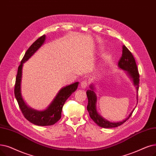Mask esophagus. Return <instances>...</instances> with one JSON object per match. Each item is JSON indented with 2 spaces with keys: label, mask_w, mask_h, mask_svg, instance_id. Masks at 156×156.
Returning a JSON list of instances; mask_svg holds the SVG:
<instances>
[{
  "label": "esophagus",
  "mask_w": 156,
  "mask_h": 156,
  "mask_svg": "<svg viewBox=\"0 0 156 156\" xmlns=\"http://www.w3.org/2000/svg\"><path fill=\"white\" fill-rule=\"evenodd\" d=\"M87 85H88V83L86 81H82V82L80 83V87L82 88V89H86V87H87Z\"/></svg>",
  "instance_id": "34e87169"
}]
</instances>
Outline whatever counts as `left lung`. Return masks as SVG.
Segmentation results:
<instances>
[{"label":"left lung","instance_id":"obj_1","mask_svg":"<svg viewBox=\"0 0 156 156\" xmlns=\"http://www.w3.org/2000/svg\"><path fill=\"white\" fill-rule=\"evenodd\" d=\"M118 67L119 69L124 70L128 78H129L131 81H132V83L136 90V103H138V91L139 89L140 81L139 73L133 55L124 45L122 46V57L119 61ZM94 83H92L90 85V89L87 91V96L88 98L87 111L89 112L90 118L95 123L98 124V126L103 128L117 127L124 124L131 116L133 111L134 110V108L131 113L129 115V116L122 121L112 122L104 119L102 116L100 115L97 110L98 96L96 93V88H95Z\"/></svg>","mask_w":156,"mask_h":156}]
</instances>
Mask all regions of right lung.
Returning a JSON list of instances; mask_svg holds the SVG:
<instances>
[{
	"label": "right lung",
	"mask_w": 156,
	"mask_h": 156,
	"mask_svg": "<svg viewBox=\"0 0 156 156\" xmlns=\"http://www.w3.org/2000/svg\"><path fill=\"white\" fill-rule=\"evenodd\" d=\"M46 36L43 35L37 39L27 50L21 64L18 69L15 87V96L25 118L31 123L40 126H51L55 124L61 118L62 107L68 98L76 91L79 82L67 85L60 89L50 105L43 110H37L27 105L22 95V78L23 64L34 54L44 43Z\"/></svg>",
	"instance_id": "right-lung-1"
}]
</instances>
